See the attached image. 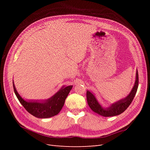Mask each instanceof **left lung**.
I'll list each match as a JSON object with an SVG mask.
<instances>
[{
    "label": "left lung",
    "mask_w": 150,
    "mask_h": 150,
    "mask_svg": "<svg viewBox=\"0 0 150 150\" xmlns=\"http://www.w3.org/2000/svg\"><path fill=\"white\" fill-rule=\"evenodd\" d=\"M138 87V72L137 71L136 74V81L133 89H131L130 93L125 98L120 99V101L112 104L110 107L103 108L98 103L94 95L91 93L89 91H87L86 98L89 106L91 110L98 113V115L110 117L117 116L123 112L133 101L136 93H137Z\"/></svg>",
    "instance_id": "obj_1"
}]
</instances>
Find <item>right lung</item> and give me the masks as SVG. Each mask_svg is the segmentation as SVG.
<instances>
[{"label":"right lung","mask_w":150,"mask_h":150,"mask_svg":"<svg viewBox=\"0 0 150 150\" xmlns=\"http://www.w3.org/2000/svg\"><path fill=\"white\" fill-rule=\"evenodd\" d=\"M13 88L19 102L30 114L38 118H48L57 115L60 112L72 86H62V88L51 98L40 101H25L17 93L13 81Z\"/></svg>","instance_id":"right-lung-1"}]
</instances>
